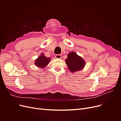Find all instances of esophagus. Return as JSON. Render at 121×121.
Segmentation results:
<instances>
[{"label":"esophagus","instance_id":"obj_1","mask_svg":"<svg viewBox=\"0 0 121 121\" xmlns=\"http://www.w3.org/2000/svg\"><path fill=\"white\" fill-rule=\"evenodd\" d=\"M55 57H56V58H57V59H61V56L60 54H56L55 56Z\"/></svg>","mask_w":121,"mask_h":121}]
</instances>
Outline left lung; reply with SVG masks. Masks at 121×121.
Here are the masks:
<instances>
[{"mask_svg": "<svg viewBox=\"0 0 121 121\" xmlns=\"http://www.w3.org/2000/svg\"><path fill=\"white\" fill-rule=\"evenodd\" d=\"M65 62L71 72L81 70L85 65V60L74 52H69L68 54V57Z\"/></svg>", "mask_w": 121, "mask_h": 121, "instance_id": "1", "label": "left lung"}]
</instances>
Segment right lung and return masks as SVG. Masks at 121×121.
Listing matches in <instances>:
<instances>
[{
  "label": "right lung",
  "mask_w": 121,
  "mask_h": 121,
  "mask_svg": "<svg viewBox=\"0 0 121 121\" xmlns=\"http://www.w3.org/2000/svg\"><path fill=\"white\" fill-rule=\"evenodd\" d=\"M50 58L46 57L45 56L44 54L42 53L41 56H39L38 58L35 60V65L37 67L44 68L49 64L50 62Z\"/></svg>",
  "instance_id": "right-lung-1"
}]
</instances>
